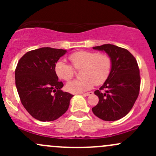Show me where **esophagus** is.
Here are the masks:
<instances>
[{
  "instance_id": "1",
  "label": "esophagus",
  "mask_w": 156,
  "mask_h": 156,
  "mask_svg": "<svg viewBox=\"0 0 156 156\" xmlns=\"http://www.w3.org/2000/svg\"><path fill=\"white\" fill-rule=\"evenodd\" d=\"M93 94V92L92 91H90V92H87V93H85V94H83V95L84 96H89V95H92Z\"/></svg>"
}]
</instances>
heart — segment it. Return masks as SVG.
Returning a JSON list of instances; mask_svg holds the SVG:
<instances>
[{
	"label": "heart",
	"mask_w": 156,
	"mask_h": 156,
	"mask_svg": "<svg viewBox=\"0 0 156 156\" xmlns=\"http://www.w3.org/2000/svg\"><path fill=\"white\" fill-rule=\"evenodd\" d=\"M69 59L75 69H83L81 72L83 78L67 83L66 89L70 93L81 94L90 90L95 84H103L111 72L112 59L105 53L82 50L71 54ZM73 67L70 64L59 60L55 65V72L59 78L69 81L75 73Z\"/></svg>",
	"instance_id": "heart-1"
}]
</instances>
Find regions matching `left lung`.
Listing matches in <instances>:
<instances>
[{"label": "left lung", "mask_w": 156, "mask_h": 156, "mask_svg": "<svg viewBox=\"0 0 156 156\" xmlns=\"http://www.w3.org/2000/svg\"><path fill=\"white\" fill-rule=\"evenodd\" d=\"M105 51L112 59V69L103 85L94 94L99 103L94 114L103 121H116L125 115L134 105L140 93V75L134 56L125 48L113 44L94 47Z\"/></svg>", "instance_id": "8db88e82"}]
</instances>
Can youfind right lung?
Returning a JSON list of instances; mask_svg holds the SVG:
<instances>
[{"instance_id":"add662e5","label":"right lung","mask_w":156,"mask_h":156,"mask_svg":"<svg viewBox=\"0 0 156 156\" xmlns=\"http://www.w3.org/2000/svg\"><path fill=\"white\" fill-rule=\"evenodd\" d=\"M67 50L41 48L27 52L18 62L15 81L22 104L41 122L59 119L68 110L73 95L63 92L55 65Z\"/></svg>"}]
</instances>
